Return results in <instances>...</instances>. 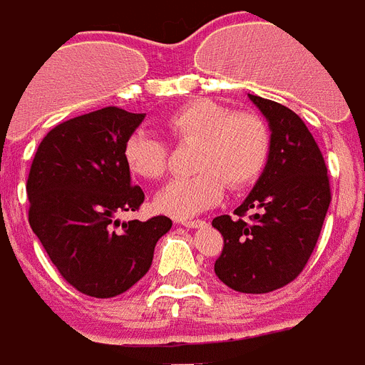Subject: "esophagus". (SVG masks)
<instances>
[{
  "label": "esophagus",
  "mask_w": 365,
  "mask_h": 365,
  "mask_svg": "<svg viewBox=\"0 0 365 365\" xmlns=\"http://www.w3.org/2000/svg\"><path fill=\"white\" fill-rule=\"evenodd\" d=\"M180 223H182L183 227H189V229H197L206 225V222H202V220H180Z\"/></svg>",
  "instance_id": "34e87169"
}]
</instances>
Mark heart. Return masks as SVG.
Returning <instances> with one entry per match:
<instances>
[{
	"instance_id": "heart-1",
	"label": "heart",
	"mask_w": 365,
	"mask_h": 365,
	"mask_svg": "<svg viewBox=\"0 0 365 365\" xmlns=\"http://www.w3.org/2000/svg\"><path fill=\"white\" fill-rule=\"evenodd\" d=\"M163 128L178 143H193L191 170L160 189L155 206L174 217H191L222 199L223 189L255 182L271 149L267 123L252 111H235L212 100H193L163 119ZM128 170L143 180H159L166 172L168 149L149 132H134L125 143Z\"/></svg>"
}]
</instances>
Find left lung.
I'll list each match as a JSON object with an SVG mask.
<instances>
[{"label": "left lung", "mask_w": 365, "mask_h": 365, "mask_svg": "<svg viewBox=\"0 0 365 365\" xmlns=\"http://www.w3.org/2000/svg\"><path fill=\"white\" fill-rule=\"evenodd\" d=\"M271 128L265 170L252 193L212 225L223 250L214 263L217 278L242 294H269L299 277L317 246L331 202L322 151L297 113L248 94Z\"/></svg>", "instance_id": "left-lung-1"}]
</instances>
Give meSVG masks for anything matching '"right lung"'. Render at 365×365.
<instances>
[{"label": "right lung", "instance_id": "add662e5", "mask_svg": "<svg viewBox=\"0 0 365 365\" xmlns=\"http://www.w3.org/2000/svg\"><path fill=\"white\" fill-rule=\"evenodd\" d=\"M143 113L108 106L47 132L26 182L28 222L66 282L91 297L125 294L149 271L166 216L119 223L143 202L130 183L125 143Z\"/></svg>", "mask_w": 365, "mask_h": 365}]
</instances>
